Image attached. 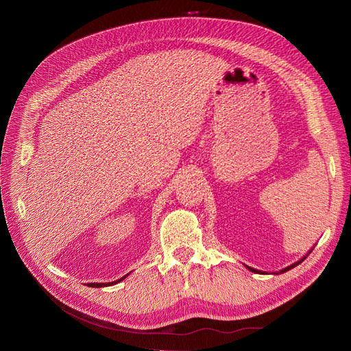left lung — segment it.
<instances>
[{
  "mask_svg": "<svg viewBox=\"0 0 351 351\" xmlns=\"http://www.w3.org/2000/svg\"><path fill=\"white\" fill-rule=\"evenodd\" d=\"M304 259H306V256H304V258H302V259H300V261H297V262H295V263H293V265H290V267H287V268H284V269H281V274H282V272H285V271H289V269H291V268H294V267H295V265H299V263H302V262H303V261H304ZM246 268H249V269H250V271H252V272H261V271H256V269H253V268H250V267H246Z\"/></svg>",
  "mask_w": 351,
  "mask_h": 351,
  "instance_id": "left-lung-1",
  "label": "left lung"
}]
</instances>
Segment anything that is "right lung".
<instances>
[{"mask_svg":"<svg viewBox=\"0 0 351 351\" xmlns=\"http://www.w3.org/2000/svg\"><path fill=\"white\" fill-rule=\"evenodd\" d=\"M127 277V275H125ZM125 277H123V278H120V280H117V281H112V282H92V284H89L90 287H105V285H112V284H117V282H120L121 280H124Z\"/></svg>","mask_w":351,"mask_h":351,"instance_id":"1","label":"right lung"}]
</instances>
